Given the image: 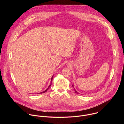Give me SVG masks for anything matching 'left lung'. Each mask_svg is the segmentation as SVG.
<instances>
[{
	"label": "left lung",
	"instance_id": "left-lung-1",
	"mask_svg": "<svg viewBox=\"0 0 124 124\" xmlns=\"http://www.w3.org/2000/svg\"><path fill=\"white\" fill-rule=\"evenodd\" d=\"M72 86H73V87H74V85H72ZM74 89H75V88H74ZM74 90H75V93H77V94H78V92H77V91H76V90H75V89H74Z\"/></svg>",
	"mask_w": 124,
	"mask_h": 124
}]
</instances>
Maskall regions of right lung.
<instances>
[{"instance_id": "1", "label": "right lung", "mask_w": 124, "mask_h": 124, "mask_svg": "<svg viewBox=\"0 0 124 124\" xmlns=\"http://www.w3.org/2000/svg\"><path fill=\"white\" fill-rule=\"evenodd\" d=\"M53 77H54V76H52V77L51 78V82H50V84H49V86L48 87V88H47V89L45 90V91H43V92H41V93H39V94H42V93H45L47 91V90L48 89V88H49V87L51 86V82H52V79H53Z\"/></svg>"}]
</instances>
